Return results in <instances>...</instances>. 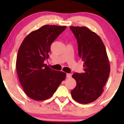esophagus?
Returning <instances> with one entry per match:
<instances>
[{"label":"esophagus","instance_id":"esophagus-1","mask_svg":"<svg viewBox=\"0 0 124 124\" xmlns=\"http://www.w3.org/2000/svg\"><path fill=\"white\" fill-rule=\"evenodd\" d=\"M71 76H72V75H71L70 73H67L66 74V78H71Z\"/></svg>","mask_w":124,"mask_h":124}]
</instances>
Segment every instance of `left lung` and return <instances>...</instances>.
Wrapping results in <instances>:
<instances>
[{"mask_svg": "<svg viewBox=\"0 0 124 124\" xmlns=\"http://www.w3.org/2000/svg\"><path fill=\"white\" fill-rule=\"evenodd\" d=\"M78 44V54L83 62L84 73L72 75L76 86L71 91L78 103L93 102L101 95L110 72L108 58L101 39L86 27H70Z\"/></svg>", "mask_w": 124, "mask_h": 124, "instance_id": "1", "label": "left lung"}]
</instances>
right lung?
Segmentation results:
<instances>
[{
    "label": "right lung",
    "mask_w": 124,
    "mask_h": 124,
    "mask_svg": "<svg viewBox=\"0 0 124 124\" xmlns=\"http://www.w3.org/2000/svg\"><path fill=\"white\" fill-rule=\"evenodd\" d=\"M66 26L45 25L25 37L18 49L16 69L24 92L32 100L50 98L66 78V73L53 70L44 63L49 58L53 41Z\"/></svg>",
    "instance_id": "add662e5"
}]
</instances>
